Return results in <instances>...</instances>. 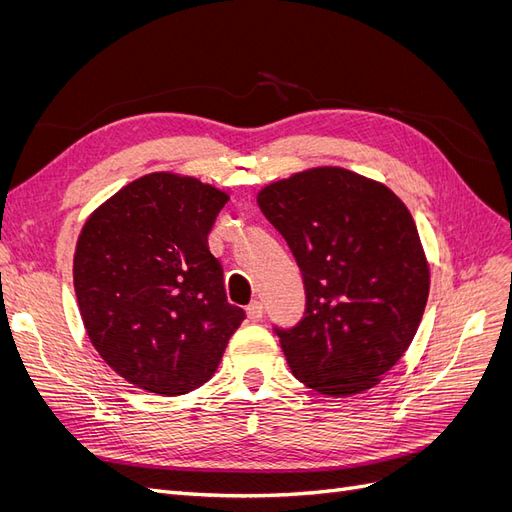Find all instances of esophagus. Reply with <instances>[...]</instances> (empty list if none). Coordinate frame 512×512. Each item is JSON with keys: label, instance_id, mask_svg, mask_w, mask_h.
<instances>
[{"label": "esophagus", "instance_id": "34e87169", "mask_svg": "<svg viewBox=\"0 0 512 512\" xmlns=\"http://www.w3.org/2000/svg\"><path fill=\"white\" fill-rule=\"evenodd\" d=\"M245 314L252 322H258L262 318V303L260 301H252L250 305L245 307Z\"/></svg>", "mask_w": 512, "mask_h": 512}]
</instances>
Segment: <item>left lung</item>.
I'll return each instance as SVG.
<instances>
[{
	"label": "left lung",
	"instance_id": "left-lung-1",
	"mask_svg": "<svg viewBox=\"0 0 512 512\" xmlns=\"http://www.w3.org/2000/svg\"><path fill=\"white\" fill-rule=\"evenodd\" d=\"M258 207L303 273L305 316L275 329L292 374L331 397L376 386L412 344L429 297L408 207L384 183L339 166L265 185Z\"/></svg>",
	"mask_w": 512,
	"mask_h": 512
}]
</instances>
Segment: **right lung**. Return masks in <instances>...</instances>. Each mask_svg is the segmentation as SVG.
Here are the masks:
<instances>
[{
    "label": "right lung",
    "mask_w": 512,
    "mask_h": 512,
    "mask_svg": "<svg viewBox=\"0 0 512 512\" xmlns=\"http://www.w3.org/2000/svg\"><path fill=\"white\" fill-rule=\"evenodd\" d=\"M228 194L196 177H138L89 215L74 292L91 344L121 378L173 397L218 369L245 312L230 305L209 232Z\"/></svg>",
    "instance_id": "1"
}]
</instances>
